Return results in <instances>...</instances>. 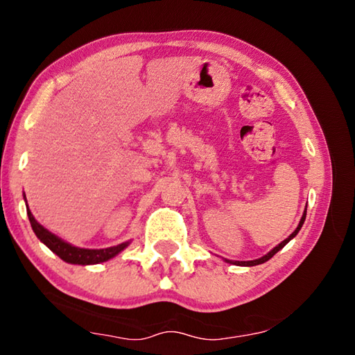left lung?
I'll return each mask as SVG.
<instances>
[{
    "instance_id": "8db88e82",
    "label": "left lung",
    "mask_w": 355,
    "mask_h": 355,
    "mask_svg": "<svg viewBox=\"0 0 355 355\" xmlns=\"http://www.w3.org/2000/svg\"><path fill=\"white\" fill-rule=\"evenodd\" d=\"M305 216H307V208H305V211H304V214H302V218H300V220H299V225H297V228L296 230H294L290 236H288L286 239H284V241H282L279 245H275V248L271 250V252H268L266 255L264 257H261V258H258V260H250V261H230V260H225L227 263H232V264H236V266H257V264H261V263H264V261H268L269 258H272L275 254H277V252L280 250V249H284L285 245L291 241V239L297 235L299 233V230H300V227H302V224H304V220H305Z\"/></svg>"
}]
</instances>
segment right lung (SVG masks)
<instances>
[{
    "mask_svg": "<svg viewBox=\"0 0 355 355\" xmlns=\"http://www.w3.org/2000/svg\"><path fill=\"white\" fill-rule=\"evenodd\" d=\"M29 222H31V227L42 243H44L48 249L61 258V260L71 263V264H97V263H103L111 260V258L120 254L130 241L122 243L119 245H112V248H106V249H81V248H75L69 243H65L64 239L58 238L56 235H53L51 232H48L45 227H42L37 220L34 219L33 213L29 211V208H26Z\"/></svg>",
    "mask_w": 355,
    "mask_h": 355,
    "instance_id": "1",
    "label": "right lung"
}]
</instances>
